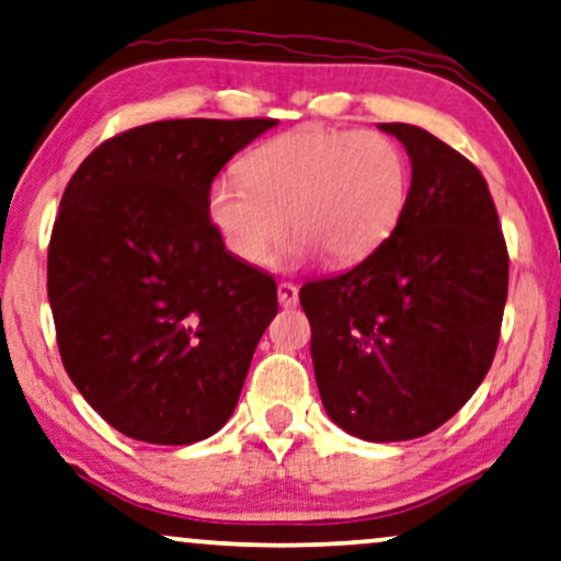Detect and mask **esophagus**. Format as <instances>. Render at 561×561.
<instances>
[{
	"mask_svg": "<svg viewBox=\"0 0 561 561\" xmlns=\"http://www.w3.org/2000/svg\"><path fill=\"white\" fill-rule=\"evenodd\" d=\"M276 297H279L282 308H295L297 300H300V289H297L293 282H282V285L276 287Z\"/></svg>",
	"mask_w": 561,
	"mask_h": 561,
	"instance_id": "obj_1",
	"label": "esophagus"
}]
</instances>
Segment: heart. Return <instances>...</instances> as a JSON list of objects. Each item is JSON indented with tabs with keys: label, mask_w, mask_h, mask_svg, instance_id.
I'll use <instances>...</instances> for the list:
<instances>
[{
	"label": "heart",
	"mask_w": 561,
	"mask_h": 561,
	"mask_svg": "<svg viewBox=\"0 0 561 561\" xmlns=\"http://www.w3.org/2000/svg\"><path fill=\"white\" fill-rule=\"evenodd\" d=\"M408 156L377 130L300 128L268 140L222 174L207 213L226 249L251 266L266 264L289 228L285 259L323 253L354 264L377 251L408 207Z\"/></svg>",
	"instance_id": "b5f03b06"
}]
</instances>
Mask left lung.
<instances>
[{
    "instance_id": "8db88e82",
    "label": "left lung",
    "mask_w": 561,
    "mask_h": 561,
    "mask_svg": "<svg viewBox=\"0 0 561 561\" xmlns=\"http://www.w3.org/2000/svg\"><path fill=\"white\" fill-rule=\"evenodd\" d=\"M410 156L392 236L348 272L308 282L310 356L331 421L364 442L444 425L488 375L507 300V249L474 163L408 123H379Z\"/></svg>"
}]
</instances>
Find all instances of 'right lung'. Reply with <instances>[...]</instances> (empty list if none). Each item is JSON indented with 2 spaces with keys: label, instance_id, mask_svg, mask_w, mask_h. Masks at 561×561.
I'll return each instance as SVG.
<instances>
[{
  "label": "right lung",
  "instance_id": "1",
  "mask_svg": "<svg viewBox=\"0 0 561 561\" xmlns=\"http://www.w3.org/2000/svg\"><path fill=\"white\" fill-rule=\"evenodd\" d=\"M274 125H140L94 148L66 186L48 249L58 351L89 405L136 442H203L233 415L276 282L226 249L207 194Z\"/></svg>",
  "mask_w": 561,
  "mask_h": 561
}]
</instances>
